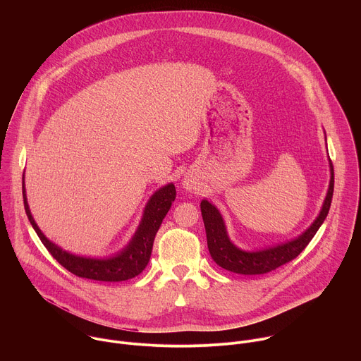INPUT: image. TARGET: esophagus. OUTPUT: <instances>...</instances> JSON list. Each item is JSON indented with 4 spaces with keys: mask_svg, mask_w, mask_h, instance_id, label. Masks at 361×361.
Returning <instances> with one entry per match:
<instances>
[{
    "mask_svg": "<svg viewBox=\"0 0 361 361\" xmlns=\"http://www.w3.org/2000/svg\"><path fill=\"white\" fill-rule=\"evenodd\" d=\"M183 187H184L187 191H192V190L197 188V183H195L194 180H191V178H185L184 183H183Z\"/></svg>",
    "mask_w": 361,
    "mask_h": 361,
    "instance_id": "34e87169",
    "label": "esophagus"
}]
</instances>
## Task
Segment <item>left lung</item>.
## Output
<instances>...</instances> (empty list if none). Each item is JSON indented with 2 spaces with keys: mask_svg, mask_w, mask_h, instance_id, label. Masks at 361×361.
I'll use <instances>...</instances> for the list:
<instances>
[{
  "mask_svg": "<svg viewBox=\"0 0 361 361\" xmlns=\"http://www.w3.org/2000/svg\"><path fill=\"white\" fill-rule=\"evenodd\" d=\"M330 184L326 200L323 202V207L317 219L313 224L308 227L302 234L291 241H286L283 244H277L274 247L257 250V251H244L235 247L227 234V228L220 212L214 207L212 202L207 200H202L201 216L205 227V234H207V245L209 251L213 257V260L223 269L245 276H255V274H266L270 273L280 266L294 260L295 257L307 247V244L312 241L316 235L320 226L324 223L333 198L334 191V169L330 160Z\"/></svg>",
  "mask_w": 361,
  "mask_h": 361,
  "instance_id": "8db88e82",
  "label": "left lung"
}]
</instances>
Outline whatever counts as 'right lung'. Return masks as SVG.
I'll return each instance as SVG.
<instances>
[{"mask_svg": "<svg viewBox=\"0 0 361 361\" xmlns=\"http://www.w3.org/2000/svg\"><path fill=\"white\" fill-rule=\"evenodd\" d=\"M176 187L171 183L157 190L148 200L141 223L128 245L114 257H109V259H90V257H80L67 252L54 243H51L41 233L28 207L23 177L24 209L32 228L35 230L45 248L70 273L81 279H90L97 281H126L138 276L147 267L151 257L154 238H156V234L166 214L169 213L173 201L176 200Z\"/></svg>", "mask_w": 361, "mask_h": 361, "instance_id": "right-lung-1", "label": "right lung"}]
</instances>
